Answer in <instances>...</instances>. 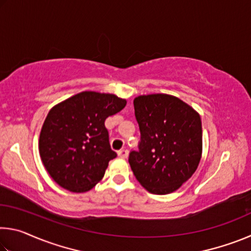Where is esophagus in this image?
<instances>
[{"instance_id":"34e87169","label":"esophagus","mask_w":251,"mask_h":251,"mask_svg":"<svg viewBox=\"0 0 251 251\" xmlns=\"http://www.w3.org/2000/svg\"><path fill=\"white\" fill-rule=\"evenodd\" d=\"M117 154L121 157V158H127V156H128V151H127L126 150H121L117 151Z\"/></svg>"}]
</instances>
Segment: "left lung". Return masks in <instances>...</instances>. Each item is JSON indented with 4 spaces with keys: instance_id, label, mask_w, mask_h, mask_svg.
<instances>
[{
    "instance_id": "8db88e82",
    "label": "left lung",
    "mask_w": 251,
    "mask_h": 251,
    "mask_svg": "<svg viewBox=\"0 0 251 251\" xmlns=\"http://www.w3.org/2000/svg\"><path fill=\"white\" fill-rule=\"evenodd\" d=\"M141 130L138 151L129 154L136 179L155 195L175 192L196 172L202 152L199 114L168 94L141 95L134 100Z\"/></svg>"
}]
</instances>
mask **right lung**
I'll use <instances>...</instances> for the list:
<instances>
[{
  "label": "right lung",
  "mask_w": 251,
  "mask_h": 251,
  "mask_svg": "<svg viewBox=\"0 0 251 251\" xmlns=\"http://www.w3.org/2000/svg\"><path fill=\"white\" fill-rule=\"evenodd\" d=\"M114 94L82 92L61 101L42 126L39 151L54 181L73 193L91 190L104 177L112 151L105 120L126 106Z\"/></svg>",
  "instance_id": "add662e5"
}]
</instances>
